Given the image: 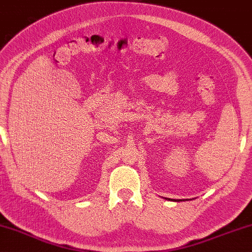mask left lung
<instances>
[{"mask_svg":"<svg viewBox=\"0 0 252 252\" xmlns=\"http://www.w3.org/2000/svg\"><path fill=\"white\" fill-rule=\"evenodd\" d=\"M166 200H170V201H175V202H180V201H185V200H174V199H168V197H166Z\"/></svg>","mask_w":252,"mask_h":252,"instance_id":"8db88e82","label":"left lung"}]
</instances>
